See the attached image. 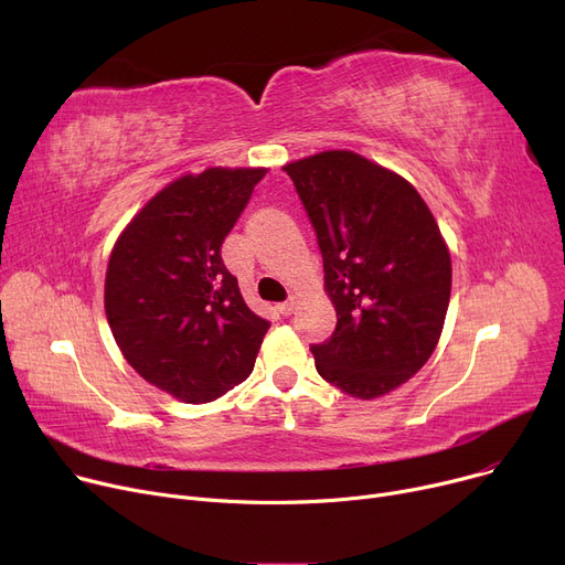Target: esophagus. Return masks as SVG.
<instances>
[{
    "instance_id": "34e87169",
    "label": "esophagus",
    "mask_w": 565,
    "mask_h": 565,
    "mask_svg": "<svg viewBox=\"0 0 565 565\" xmlns=\"http://www.w3.org/2000/svg\"><path fill=\"white\" fill-rule=\"evenodd\" d=\"M277 309H279V313L290 316V313L295 311V298H288V300H286V302H281Z\"/></svg>"
}]
</instances>
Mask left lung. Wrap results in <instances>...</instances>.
<instances>
[{"instance_id":"obj_1","label":"left lung","mask_w":565,"mask_h":565,"mask_svg":"<svg viewBox=\"0 0 565 565\" xmlns=\"http://www.w3.org/2000/svg\"><path fill=\"white\" fill-rule=\"evenodd\" d=\"M316 231L332 337L316 371L354 398L401 387L433 354L451 298V256L405 178L352 151L284 167Z\"/></svg>"}]
</instances>
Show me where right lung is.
Returning a JSON list of instances; mask_svg holds the SVG:
<instances>
[{
	"instance_id": "obj_1",
	"label": "right lung",
	"mask_w": 565,
	"mask_h": 565,
	"mask_svg": "<svg viewBox=\"0 0 565 565\" xmlns=\"http://www.w3.org/2000/svg\"><path fill=\"white\" fill-rule=\"evenodd\" d=\"M265 169H205L148 201L118 237L105 311L128 364L162 392L207 403L249 377L270 320L254 313L222 243Z\"/></svg>"
}]
</instances>
